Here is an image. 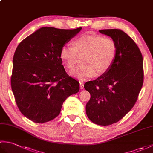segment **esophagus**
Here are the masks:
<instances>
[{"label": "esophagus", "instance_id": "esophagus-1", "mask_svg": "<svg viewBox=\"0 0 153 153\" xmlns=\"http://www.w3.org/2000/svg\"><path fill=\"white\" fill-rule=\"evenodd\" d=\"M79 87H80L81 89H83L84 84H83V82H80V83H79Z\"/></svg>", "mask_w": 153, "mask_h": 153}]
</instances>
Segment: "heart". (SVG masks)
<instances>
[{
    "mask_svg": "<svg viewBox=\"0 0 153 153\" xmlns=\"http://www.w3.org/2000/svg\"><path fill=\"white\" fill-rule=\"evenodd\" d=\"M118 47L112 38L85 33L72 41V47L64 46L60 58L68 69L71 70L80 61V66L71 70V76L80 81L91 77H100L108 71L114 62Z\"/></svg>",
    "mask_w": 153,
    "mask_h": 153,
    "instance_id": "heart-1",
    "label": "heart"
}]
</instances>
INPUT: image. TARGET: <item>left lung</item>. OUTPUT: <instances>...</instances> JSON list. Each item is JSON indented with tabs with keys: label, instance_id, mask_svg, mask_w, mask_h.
<instances>
[{
	"label": "left lung",
	"instance_id": "8db88e82",
	"mask_svg": "<svg viewBox=\"0 0 153 153\" xmlns=\"http://www.w3.org/2000/svg\"><path fill=\"white\" fill-rule=\"evenodd\" d=\"M116 41L118 52L112 67L103 76L85 83L91 99L86 114L93 123L109 126L130 111L143 84V62L134 41L118 29L100 30Z\"/></svg>",
	"mask_w": 153,
	"mask_h": 153
}]
</instances>
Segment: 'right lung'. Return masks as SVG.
<instances>
[{
    "label": "right lung",
    "instance_id": "add662e5",
    "mask_svg": "<svg viewBox=\"0 0 153 153\" xmlns=\"http://www.w3.org/2000/svg\"><path fill=\"white\" fill-rule=\"evenodd\" d=\"M43 27L18 45L13 58L11 87L19 110L35 123L59 115L68 97L79 91V83L62 65V47L82 30Z\"/></svg>",
    "mask_w": 153,
    "mask_h": 153
}]
</instances>
